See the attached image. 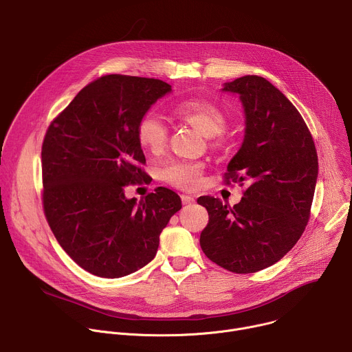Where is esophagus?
Wrapping results in <instances>:
<instances>
[{"label":"esophagus","instance_id":"1","mask_svg":"<svg viewBox=\"0 0 352 352\" xmlns=\"http://www.w3.org/2000/svg\"><path fill=\"white\" fill-rule=\"evenodd\" d=\"M181 200H182V205H192L195 202V199L190 195H181Z\"/></svg>","mask_w":352,"mask_h":352}]
</instances>
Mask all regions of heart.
Wrapping results in <instances>:
<instances>
[{"instance_id": "1", "label": "heart", "mask_w": 352, "mask_h": 352, "mask_svg": "<svg viewBox=\"0 0 352 352\" xmlns=\"http://www.w3.org/2000/svg\"><path fill=\"white\" fill-rule=\"evenodd\" d=\"M171 114L178 121L190 125L206 138H214V146H223L221 133L227 126V117L216 104L205 100H185L175 104ZM136 140L150 155H162L168 142L166 124L153 113L143 116L136 125ZM204 175L202 163L171 162L162 170V179L181 189H195Z\"/></svg>"}]
</instances>
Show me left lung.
I'll return each instance as SVG.
<instances>
[{
    "mask_svg": "<svg viewBox=\"0 0 352 352\" xmlns=\"http://www.w3.org/2000/svg\"><path fill=\"white\" fill-rule=\"evenodd\" d=\"M243 107L245 135L226 179L246 184L241 202L227 208L200 196L209 223L200 246L216 265L255 273L278 262L302 235L318 179V153L298 110L269 80L245 75L223 85Z\"/></svg>",
    "mask_w": 352,
    "mask_h": 352,
    "instance_id": "8db88e82",
    "label": "left lung"
}]
</instances>
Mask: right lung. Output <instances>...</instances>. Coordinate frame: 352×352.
<instances>
[{"label":"right lung","mask_w":352,"mask_h":352,"mask_svg":"<svg viewBox=\"0 0 352 352\" xmlns=\"http://www.w3.org/2000/svg\"><path fill=\"white\" fill-rule=\"evenodd\" d=\"M171 86L153 78L106 75L83 87L48 126L41 147L43 206L50 228L86 272L118 278L156 256L181 197L159 186L125 196L146 178L136 125Z\"/></svg>","instance_id":"add662e5"}]
</instances>
